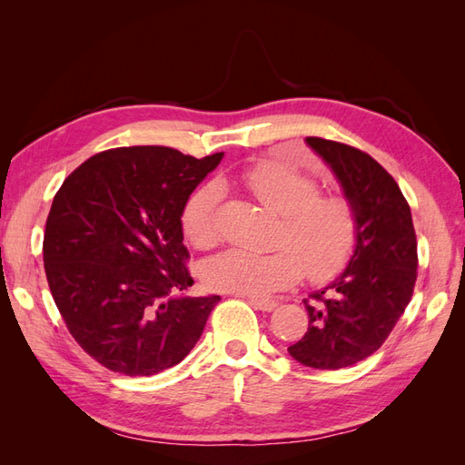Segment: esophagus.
Here are the masks:
<instances>
[{
    "label": "esophagus",
    "mask_w": 465,
    "mask_h": 465,
    "mask_svg": "<svg viewBox=\"0 0 465 465\" xmlns=\"http://www.w3.org/2000/svg\"><path fill=\"white\" fill-rule=\"evenodd\" d=\"M248 302L252 306H256L258 311H262V312H272L273 308L277 306V302L272 301V299H248Z\"/></svg>",
    "instance_id": "1"
}]
</instances>
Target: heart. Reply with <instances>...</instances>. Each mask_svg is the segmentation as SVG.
<instances>
[{
	"mask_svg": "<svg viewBox=\"0 0 465 465\" xmlns=\"http://www.w3.org/2000/svg\"><path fill=\"white\" fill-rule=\"evenodd\" d=\"M250 193L283 217L277 250L229 248L207 260L203 279L211 289L267 294L292 285L304 275L326 281L340 273L359 241L355 209L343 195H320V184L291 166L258 161L241 174ZM223 192L215 182L195 190L182 209V231L195 246L207 250L219 241L217 209Z\"/></svg>",
	"mask_w": 465,
	"mask_h": 465,
	"instance_id": "obj_1",
	"label": "heart"
}]
</instances>
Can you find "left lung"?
Masks as SVG:
<instances>
[{
  "mask_svg": "<svg viewBox=\"0 0 465 465\" xmlns=\"http://www.w3.org/2000/svg\"><path fill=\"white\" fill-rule=\"evenodd\" d=\"M330 166L359 223L345 270L311 292L308 331L289 355L318 371H337L371 357L410 304L417 279V238L400 186L371 154L330 139L306 137Z\"/></svg>",
  "mask_w": 465,
  "mask_h": 465,
  "instance_id": "obj_1",
  "label": "left lung"
}]
</instances>
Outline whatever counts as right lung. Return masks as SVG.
<instances>
[{"mask_svg": "<svg viewBox=\"0 0 465 465\" xmlns=\"http://www.w3.org/2000/svg\"><path fill=\"white\" fill-rule=\"evenodd\" d=\"M223 154L110 149L55 193L42 246L48 285L69 333L108 371L163 372L202 337L221 297L176 294L193 285L180 219Z\"/></svg>", "mask_w": 465, "mask_h": 465, "instance_id": "1", "label": "right lung"}]
</instances>
